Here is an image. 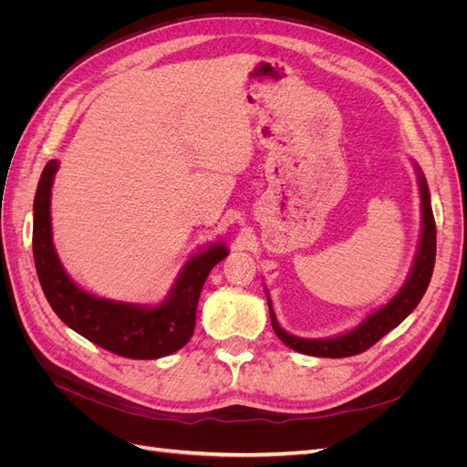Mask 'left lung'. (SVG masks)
<instances>
[{
  "label": "left lung",
  "instance_id": "obj_1",
  "mask_svg": "<svg viewBox=\"0 0 467 467\" xmlns=\"http://www.w3.org/2000/svg\"><path fill=\"white\" fill-rule=\"evenodd\" d=\"M417 177H419V189H420L422 230H420V244H419L417 257L403 288L395 294L384 307H379L378 312L366 317L358 327L331 338H302V337H294L286 333L280 327L275 317L271 298H268V292H266L268 314H271L273 329L286 347L302 352V355L323 357V358H345L352 355H360V352L368 350L372 345H376L386 333L398 327V325L419 306L420 298L427 292V286L432 276V268H434L436 223L432 216L427 181H425V175L420 173L419 167H417Z\"/></svg>",
  "mask_w": 467,
  "mask_h": 467
}]
</instances>
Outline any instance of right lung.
I'll use <instances>...</instances> for the list:
<instances>
[{
    "instance_id": "right-lung-1",
    "label": "right lung",
    "mask_w": 467,
    "mask_h": 467,
    "mask_svg": "<svg viewBox=\"0 0 467 467\" xmlns=\"http://www.w3.org/2000/svg\"><path fill=\"white\" fill-rule=\"evenodd\" d=\"M58 161L47 163L33 204V255L50 307L67 327L119 357L151 360L171 355L189 343L204 282L228 247L214 244L189 259L167 298L155 307L115 302L79 288L67 276L52 244L50 194Z\"/></svg>"
}]
</instances>
